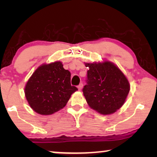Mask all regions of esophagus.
Here are the masks:
<instances>
[{"mask_svg": "<svg viewBox=\"0 0 157 157\" xmlns=\"http://www.w3.org/2000/svg\"><path fill=\"white\" fill-rule=\"evenodd\" d=\"M83 86V83H80V84H79V85L78 86V90H80V91H81V90L82 89Z\"/></svg>", "mask_w": 157, "mask_h": 157, "instance_id": "34e87169", "label": "esophagus"}]
</instances>
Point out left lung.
<instances>
[{
	"instance_id": "1",
	"label": "left lung",
	"mask_w": 157,
	"mask_h": 157,
	"mask_svg": "<svg viewBox=\"0 0 157 157\" xmlns=\"http://www.w3.org/2000/svg\"><path fill=\"white\" fill-rule=\"evenodd\" d=\"M86 84L83 93L89 106L102 114H110L124 104L129 83L119 68L109 61L86 63Z\"/></svg>"
}]
</instances>
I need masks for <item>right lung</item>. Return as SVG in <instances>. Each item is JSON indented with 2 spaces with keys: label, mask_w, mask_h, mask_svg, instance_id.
Listing matches in <instances>:
<instances>
[{
  "label": "right lung",
  "mask_w": 157,
  "mask_h": 157,
  "mask_svg": "<svg viewBox=\"0 0 157 157\" xmlns=\"http://www.w3.org/2000/svg\"><path fill=\"white\" fill-rule=\"evenodd\" d=\"M71 84V73L61 62L44 64L35 71L25 85V94L36 113L49 115L63 109L77 91Z\"/></svg>",
  "instance_id": "obj_1"
}]
</instances>
